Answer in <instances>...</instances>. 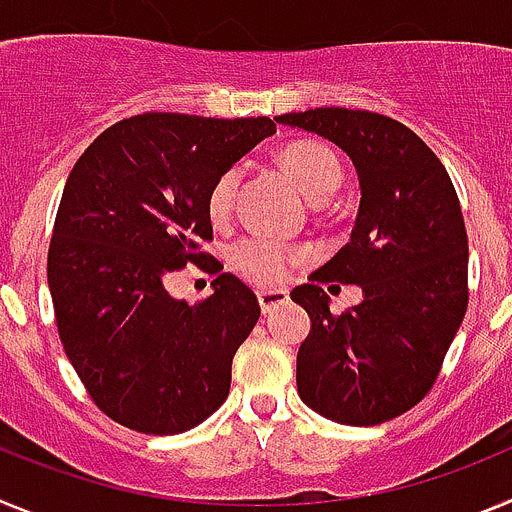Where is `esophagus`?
I'll return each mask as SVG.
<instances>
[{
    "label": "esophagus",
    "instance_id": "1",
    "mask_svg": "<svg viewBox=\"0 0 512 512\" xmlns=\"http://www.w3.org/2000/svg\"><path fill=\"white\" fill-rule=\"evenodd\" d=\"M256 300H259V307L261 312H271L277 310V307L287 305V292H282V289H266V292H256Z\"/></svg>",
    "mask_w": 512,
    "mask_h": 512
}]
</instances>
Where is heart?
Returning a JSON list of instances; mask_svg holds the SVG:
<instances>
[{
	"instance_id": "heart-1",
	"label": "heart",
	"mask_w": 512,
	"mask_h": 512,
	"mask_svg": "<svg viewBox=\"0 0 512 512\" xmlns=\"http://www.w3.org/2000/svg\"><path fill=\"white\" fill-rule=\"evenodd\" d=\"M279 166L315 205L330 200V194L341 187L343 171L338 156L318 140H297V143L284 146L279 151ZM238 184H241V169L230 166V169L220 171L207 189V217L215 225H223L233 212ZM228 256L233 269L256 287H274V284L284 282L292 266H300L307 259L302 248L284 246L266 235H246L241 241H235Z\"/></svg>"
}]
</instances>
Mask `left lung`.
<instances>
[{
	"instance_id": "obj_1",
	"label": "left lung",
	"mask_w": 512,
	"mask_h": 512,
	"mask_svg": "<svg viewBox=\"0 0 512 512\" xmlns=\"http://www.w3.org/2000/svg\"><path fill=\"white\" fill-rule=\"evenodd\" d=\"M279 122L333 140L351 156L361 207L351 241L292 289L312 328L297 354V392L343 425L408 413L436 382L469 305V246L446 166L402 122L318 107ZM361 283L365 300L330 313L320 283Z\"/></svg>"
}]
</instances>
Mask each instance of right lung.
Instances as JSON below:
<instances>
[{
    "label": "right lung",
    "instance_id": "obj_1",
    "mask_svg": "<svg viewBox=\"0 0 512 512\" xmlns=\"http://www.w3.org/2000/svg\"><path fill=\"white\" fill-rule=\"evenodd\" d=\"M277 130L269 117L143 112L81 153L63 187L48 246L58 336L99 410L151 436L200 425L230 392L233 356L261 315L251 289L223 271L194 306L165 284L194 263L223 264L207 189Z\"/></svg>",
    "mask_w": 512,
    "mask_h": 512
}]
</instances>
